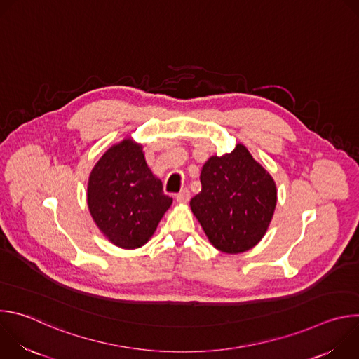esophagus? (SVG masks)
I'll return each mask as SVG.
<instances>
[{
	"mask_svg": "<svg viewBox=\"0 0 359 359\" xmlns=\"http://www.w3.org/2000/svg\"><path fill=\"white\" fill-rule=\"evenodd\" d=\"M176 200H177V203H187L190 200V191L187 189L182 190L180 193L176 194Z\"/></svg>",
	"mask_w": 359,
	"mask_h": 359,
	"instance_id": "34e87169",
	"label": "esophagus"
}]
</instances>
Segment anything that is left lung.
<instances>
[{
  "mask_svg": "<svg viewBox=\"0 0 359 359\" xmlns=\"http://www.w3.org/2000/svg\"><path fill=\"white\" fill-rule=\"evenodd\" d=\"M201 191L190 208L209 241L227 254L252 248L266 234L277 204L270 173L241 143L204 163Z\"/></svg>",
  "mask_w": 359,
  "mask_h": 359,
  "instance_id": "obj_1",
  "label": "left lung"
}]
</instances>
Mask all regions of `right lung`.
<instances>
[{
  "instance_id": "1",
  "label": "right lung",
  "mask_w": 359,
  "mask_h": 359,
  "mask_svg": "<svg viewBox=\"0 0 359 359\" xmlns=\"http://www.w3.org/2000/svg\"><path fill=\"white\" fill-rule=\"evenodd\" d=\"M86 197L97 229L126 250L147 243L173 201L147 168L142 144L132 139L114 144L99 159Z\"/></svg>"
}]
</instances>
